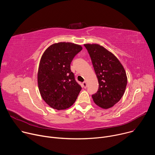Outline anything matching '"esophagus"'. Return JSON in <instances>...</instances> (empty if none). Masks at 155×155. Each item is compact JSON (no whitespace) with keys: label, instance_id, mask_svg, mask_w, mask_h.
I'll return each mask as SVG.
<instances>
[{"label":"esophagus","instance_id":"34e87169","mask_svg":"<svg viewBox=\"0 0 155 155\" xmlns=\"http://www.w3.org/2000/svg\"><path fill=\"white\" fill-rule=\"evenodd\" d=\"M82 84H83V87L84 88H86V87H87V83H86V81L83 82Z\"/></svg>","mask_w":155,"mask_h":155}]
</instances>
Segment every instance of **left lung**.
<instances>
[{
    "mask_svg": "<svg viewBox=\"0 0 155 155\" xmlns=\"http://www.w3.org/2000/svg\"><path fill=\"white\" fill-rule=\"evenodd\" d=\"M89 53L99 82V89L92 95L99 107L111 108L121 99L127 85L123 66L111 52L98 44H84Z\"/></svg>",
    "mask_w": 155,
    "mask_h": 155,
    "instance_id": "left-lung-1",
    "label": "left lung"
}]
</instances>
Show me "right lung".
<instances>
[{
	"label": "right lung",
	"instance_id": "add662e5",
	"mask_svg": "<svg viewBox=\"0 0 155 155\" xmlns=\"http://www.w3.org/2000/svg\"><path fill=\"white\" fill-rule=\"evenodd\" d=\"M82 47L70 42L50 45L41 56L37 74L40 93L45 102L58 110L69 108L81 90L71 70V64Z\"/></svg>",
	"mask_w": 155,
	"mask_h": 155
}]
</instances>
